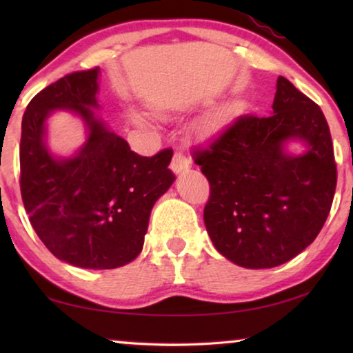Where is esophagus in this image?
<instances>
[{
    "label": "esophagus",
    "mask_w": 353,
    "mask_h": 353,
    "mask_svg": "<svg viewBox=\"0 0 353 353\" xmlns=\"http://www.w3.org/2000/svg\"><path fill=\"white\" fill-rule=\"evenodd\" d=\"M188 159L187 155H185L183 151H176L172 154V159H171V170L179 174V172H182L188 168Z\"/></svg>",
    "instance_id": "1"
}]
</instances>
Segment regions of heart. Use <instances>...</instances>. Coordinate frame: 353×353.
Here are the masks:
<instances>
[{
    "label": "heart",
    "instance_id": "heart-1",
    "mask_svg": "<svg viewBox=\"0 0 353 353\" xmlns=\"http://www.w3.org/2000/svg\"><path fill=\"white\" fill-rule=\"evenodd\" d=\"M223 118H224V113H218V115H214V117H210L208 119H205V121H204V130H212L214 128H218L219 123L223 121ZM135 119H137V121H140L139 117H135Z\"/></svg>",
    "mask_w": 353,
    "mask_h": 353
}]
</instances>
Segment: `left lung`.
Wrapping results in <instances>:
<instances>
[{"instance_id": "8db88e82", "label": "left lung", "mask_w": 353, "mask_h": 353, "mask_svg": "<svg viewBox=\"0 0 353 353\" xmlns=\"http://www.w3.org/2000/svg\"><path fill=\"white\" fill-rule=\"evenodd\" d=\"M288 138L309 145L299 158ZM210 183L208 235L236 265L263 270L291 260L314 241L330 213L336 162L327 119L314 101L280 76L272 113L241 115L193 151Z\"/></svg>"}]
</instances>
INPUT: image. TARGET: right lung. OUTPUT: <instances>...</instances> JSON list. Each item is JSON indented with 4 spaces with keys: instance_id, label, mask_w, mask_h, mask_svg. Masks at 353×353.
Wrapping results in <instances>:
<instances>
[{
    "instance_id": "obj_1",
    "label": "right lung",
    "mask_w": 353,
    "mask_h": 353,
    "mask_svg": "<svg viewBox=\"0 0 353 353\" xmlns=\"http://www.w3.org/2000/svg\"><path fill=\"white\" fill-rule=\"evenodd\" d=\"M99 68L74 71L39 92L21 121L20 190L29 221L52 255L85 270H113L137 259L149 214L176 176L172 149L152 157L130 151L88 107H97ZM71 108L89 124V140L68 161L43 145L44 119Z\"/></svg>"
}]
</instances>
